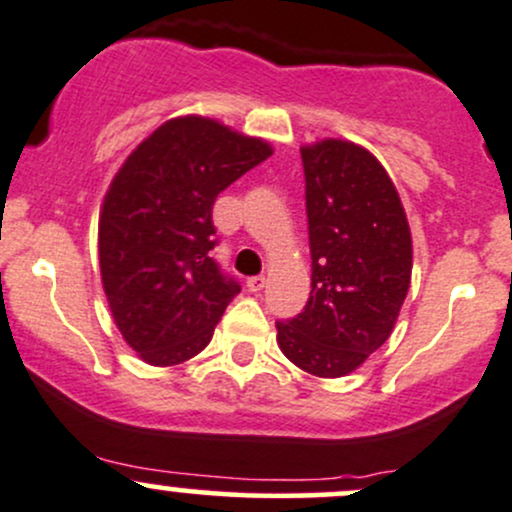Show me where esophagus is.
Wrapping results in <instances>:
<instances>
[{"label": "esophagus", "instance_id": "34e87169", "mask_svg": "<svg viewBox=\"0 0 512 512\" xmlns=\"http://www.w3.org/2000/svg\"><path fill=\"white\" fill-rule=\"evenodd\" d=\"M267 286V279L265 277H250L247 279V289L252 291V294H260L262 289Z\"/></svg>", "mask_w": 512, "mask_h": 512}]
</instances>
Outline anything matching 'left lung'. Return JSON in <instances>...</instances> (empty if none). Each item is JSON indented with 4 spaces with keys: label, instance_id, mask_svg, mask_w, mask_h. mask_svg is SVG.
<instances>
[{
    "label": "left lung",
    "instance_id": "left-lung-1",
    "mask_svg": "<svg viewBox=\"0 0 512 512\" xmlns=\"http://www.w3.org/2000/svg\"><path fill=\"white\" fill-rule=\"evenodd\" d=\"M306 172L311 299L277 323L289 362L320 379L357 372L391 338L413 272V238L396 184L345 138L301 145Z\"/></svg>",
    "mask_w": 512,
    "mask_h": 512
}]
</instances>
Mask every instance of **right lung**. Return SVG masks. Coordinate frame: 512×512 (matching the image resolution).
Instances as JSON below:
<instances>
[{
    "mask_svg": "<svg viewBox=\"0 0 512 512\" xmlns=\"http://www.w3.org/2000/svg\"><path fill=\"white\" fill-rule=\"evenodd\" d=\"M274 153L218 119L187 114L140 140L99 211V269L116 328L150 367H177L213 338L240 294L211 257L216 196Z\"/></svg>",
    "mask_w": 512,
    "mask_h": 512,
    "instance_id": "right-lung-1",
    "label": "right lung"
}]
</instances>
